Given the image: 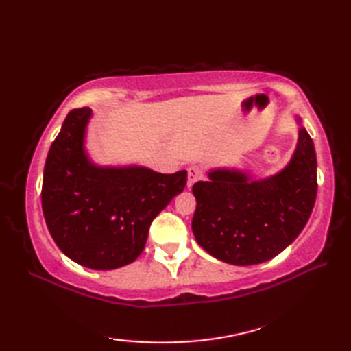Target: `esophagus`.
I'll return each instance as SVG.
<instances>
[{"instance_id":"1","label":"esophagus","mask_w":351,"mask_h":351,"mask_svg":"<svg viewBox=\"0 0 351 351\" xmlns=\"http://www.w3.org/2000/svg\"><path fill=\"white\" fill-rule=\"evenodd\" d=\"M202 176H204V173H202V169H200V167H197V166H191V167H189V182H187L189 189H190L191 185L195 184L196 181L202 180Z\"/></svg>"}]
</instances>
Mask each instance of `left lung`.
<instances>
[{
    "mask_svg": "<svg viewBox=\"0 0 351 351\" xmlns=\"http://www.w3.org/2000/svg\"><path fill=\"white\" fill-rule=\"evenodd\" d=\"M208 178L193 185L197 244L232 265L265 263L287 249L311 217L318 187L314 143L300 126L293 158L279 173L252 181L244 171L215 169Z\"/></svg>",
    "mask_w": 351,
    "mask_h": 351,
    "instance_id": "obj_1",
    "label": "left lung"
}]
</instances>
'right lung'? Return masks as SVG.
Segmentation results:
<instances>
[{"label":"right lung","mask_w":351,"mask_h":351,"mask_svg":"<svg viewBox=\"0 0 351 351\" xmlns=\"http://www.w3.org/2000/svg\"><path fill=\"white\" fill-rule=\"evenodd\" d=\"M90 117V108L72 110L52 141L42 210L66 256L93 270H114L143 252L149 226L184 190L187 171L164 175L140 166H96L84 149Z\"/></svg>","instance_id":"right-lung-1"}]
</instances>
